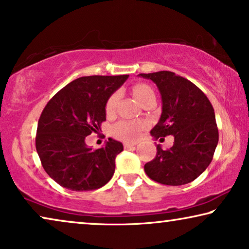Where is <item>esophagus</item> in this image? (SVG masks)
I'll return each instance as SVG.
<instances>
[{
    "label": "esophagus",
    "mask_w": 249,
    "mask_h": 249,
    "mask_svg": "<svg viewBox=\"0 0 249 249\" xmlns=\"http://www.w3.org/2000/svg\"><path fill=\"white\" fill-rule=\"evenodd\" d=\"M124 148H131V147H134V146H136V142H124Z\"/></svg>",
    "instance_id": "1"
}]
</instances>
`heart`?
<instances>
[{"mask_svg": "<svg viewBox=\"0 0 249 249\" xmlns=\"http://www.w3.org/2000/svg\"><path fill=\"white\" fill-rule=\"evenodd\" d=\"M132 94L136 100L139 103L142 104L147 100L149 96L154 95V91L148 85L146 84H137L132 87ZM119 102V94L113 93L110 97L107 98V103H105V112L107 115L113 114L117 108ZM146 122L144 121H120L117 124H114V127L112 128V134L114 137L122 141H136L141 136V132L146 128Z\"/></svg>", "mask_w": 249, "mask_h": 249, "instance_id": "b5f03b06", "label": "heart"}]
</instances>
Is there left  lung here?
<instances>
[{
    "label": "left lung",
    "instance_id": "8db88e82",
    "mask_svg": "<svg viewBox=\"0 0 249 249\" xmlns=\"http://www.w3.org/2000/svg\"><path fill=\"white\" fill-rule=\"evenodd\" d=\"M139 76L154 81L162 96L161 118L151 135L175 137L170 149L158 145L156 156L144 166L146 175L162 185L194 181L210 165L219 142L212 104L195 84L171 71Z\"/></svg>",
    "mask_w": 249,
    "mask_h": 249
}]
</instances>
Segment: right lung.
<instances>
[{
	"label": "right lung",
	"instance_id": "1",
	"mask_svg": "<svg viewBox=\"0 0 249 249\" xmlns=\"http://www.w3.org/2000/svg\"><path fill=\"white\" fill-rule=\"evenodd\" d=\"M121 76H88L71 81L49 101L40 114L36 151L47 175L64 188L87 192L110 181L115 158L124 151L108 138L104 147H87L85 138L101 130L107 98L127 80Z\"/></svg>",
	"mask_w": 249,
	"mask_h": 249
}]
</instances>
